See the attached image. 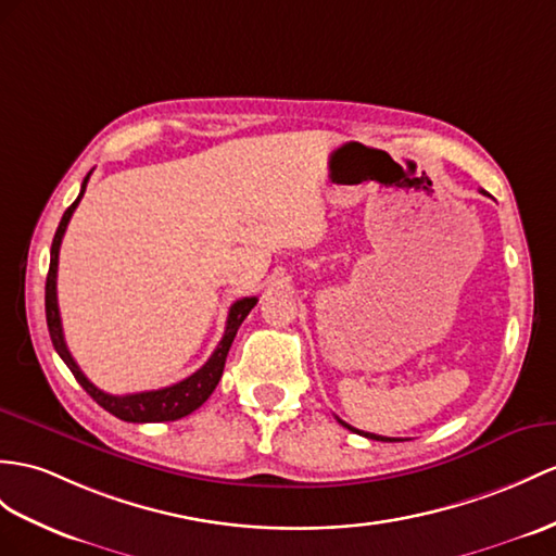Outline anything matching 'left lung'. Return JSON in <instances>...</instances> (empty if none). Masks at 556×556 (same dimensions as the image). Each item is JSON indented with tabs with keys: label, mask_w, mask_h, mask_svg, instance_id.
I'll return each instance as SVG.
<instances>
[{
	"label": "left lung",
	"mask_w": 556,
	"mask_h": 556,
	"mask_svg": "<svg viewBox=\"0 0 556 556\" xmlns=\"http://www.w3.org/2000/svg\"><path fill=\"white\" fill-rule=\"evenodd\" d=\"M483 193V191H481ZM342 422V419H340ZM346 429H351V431H356V434H361V437H365V439H372V441H394V439H387V437H377V434H368V431H358V429H354V427H349L346 422H342Z\"/></svg>",
	"instance_id": "1"
}]
</instances>
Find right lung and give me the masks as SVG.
<instances>
[{
  "label": "right lung",
  "instance_id": "add662e5",
  "mask_svg": "<svg viewBox=\"0 0 556 556\" xmlns=\"http://www.w3.org/2000/svg\"><path fill=\"white\" fill-rule=\"evenodd\" d=\"M89 174L85 176L77 200L65 210L63 219L56 228V236H53V242H51V262H49V274H47V288H45V306H47V325H49L51 344H53V349H56V354L63 358L67 368H71L79 387H83L87 394L111 415L125 419V422H174V419H181L186 415H191L193 410H198L200 405L212 396V391L222 380L228 349H231L242 320H245L250 311L254 308L256 296H242V300H238L231 308H228V320H226V330H224L222 342L216 344L214 354L207 358V363L202 365L200 370H195L191 377H186V380L176 382L172 387H165V389L141 391V394H125V396L105 394V391H101L99 387H93L87 380V375L79 370V365L71 356V351H67L61 314H59V300H56V270H59L61 240H63V233L67 228V222H71L75 207L79 205V200H83V195H85Z\"/></svg>",
  "mask_w": 556,
  "mask_h": 556
}]
</instances>
